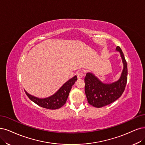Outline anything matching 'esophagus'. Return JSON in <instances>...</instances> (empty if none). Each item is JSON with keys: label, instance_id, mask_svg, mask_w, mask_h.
<instances>
[{"label": "esophagus", "instance_id": "1", "mask_svg": "<svg viewBox=\"0 0 145 145\" xmlns=\"http://www.w3.org/2000/svg\"><path fill=\"white\" fill-rule=\"evenodd\" d=\"M77 77H78V79H81L83 78V76H84V73L82 72H79L77 73Z\"/></svg>", "mask_w": 145, "mask_h": 145}]
</instances>
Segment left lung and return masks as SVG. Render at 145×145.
<instances>
[{"label": "left lung", "instance_id": "8db88e82", "mask_svg": "<svg viewBox=\"0 0 145 145\" xmlns=\"http://www.w3.org/2000/svg\"><path fill=\"white\" fill-rule=\"evenodd\" d=\"M116 50L120 51L124 64V69L118 81L105 84L92 73H87L85 77V92L88 102L95 108H101L114 102L121 97L125 90L127 82V63L121 48L117 46Z\"/></svg>", "mask_w": 145, "mask_h": 145}]
</instances>
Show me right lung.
Instances as JSON below:
<instances>
[{
	"mask_svg": "<svg viewBox=\"0 0 145 145\" xmlns=\"http://www.w3.org/2000/svg\"><path fill=\"white\" fill-rule=\"evenodd\" d=\"M76 81L77 76H74L64 84L56 94L46 99L35 97L28 94L25 91V93L32 101L39 106L48 109H57L65 105L71 89Z\"/></svg>",
	"mask_w": 145,
	"mask_h": 145,
	"instance_id": "add662e5",
	"label": "right lung"
}]
</instances>
